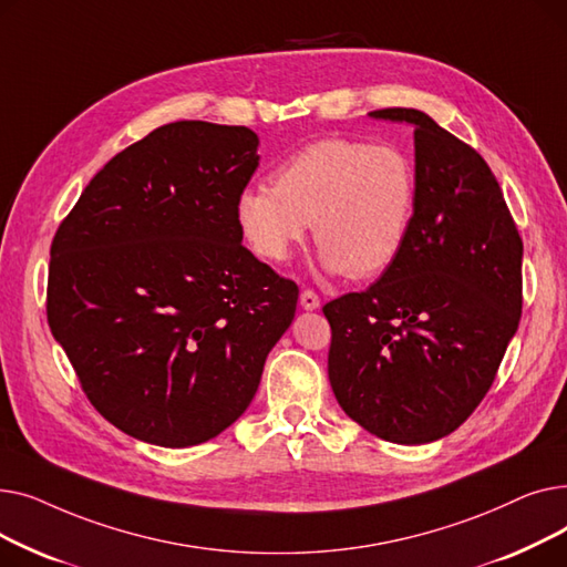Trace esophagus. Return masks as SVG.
<instances>
[{"label":"esophagus","mask_w":567,"mask_h":567,"mask_svg":"<svg viewBox=\"0 0 567 567\" xmlns=\"http://www.w3.org/2000/svg\"><path fill=\"white\" fill-rule=\"evenodd\" d=\"M319 306H321V301H319V296L312 289L301 291V308L303 310H317Z\"/></svg>","instance_id":"1"}]
</instances>
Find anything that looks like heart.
Instances as JSON below:
<instances>
[{"label":"heart","mask_w":567,"mask_h":567,"mask_svg":"<svg viewBox=\"0 0 567 567\" xmlns=\"http://www.w3.org/2000/svg\"><path fill=\"white\" fill-rule=\"evenodd\" d=\"M415 169L393 144L317 140L282 161L274 186L236 197V225L250 250L285 264L312 225L326 274L372 278L400 257L415 208Z\"/></svg>","instance_id":"1"}]
</instances>
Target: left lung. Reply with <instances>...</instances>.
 Instances as JSON below:
<instances>
[{"instance_id": "obj_1", "label": "left lung", "mask_w": 567, "mask_h": 567, "mask_svg": "<svg viewBox=\"0 0 567 567\" xmlns=\"http://www.w3.org/2000/svg\"><path fill=\"white\" fill-rule=\"evenodd\" d=\"M415 208L400 257L361 293L326 303L329 379L370 434L421 445L455 432L487 395L522 317L524 246L483 156L413 107Z\"/></svg>"}]
</instances>
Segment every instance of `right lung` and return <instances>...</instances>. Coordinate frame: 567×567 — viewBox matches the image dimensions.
<instances>
[{"mask_svg":"<svg viewBox=\"0 0 567 567\" xmlns=\"http://www.w3.org/2000/svg\"><path fill=\"white\" fill-rule=\"evenodd\" d=\"M246 126L174 122L116 154L50 248L48 323L105 421L186 449L227 430L289 329L299 287L244 248Z\"/></svg>","mask_w":567,"mask_h":567,"instance_id":"obj_1","label":"right lung"}]
</instances>
